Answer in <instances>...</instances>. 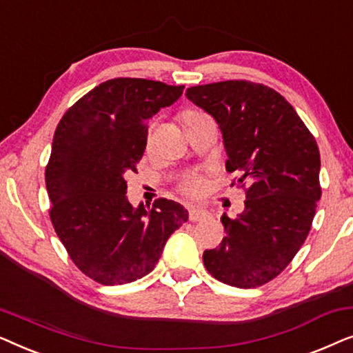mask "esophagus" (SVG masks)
Returning a JSON list of instances; mask_svg holds the SVG:
<instances>
[{
  "mask_svg": "<svg viewBox=\"0 0 353 353\" xmlns=\"http://www.w3.org/2000/svg\"><path fill=\"white\" fill-rule=\"evenodd\" d=\"M209 214H207L205 210H201V209H190V220L191 221H201V220H205Z\"/></svg>",
  "mask_w": 353,
  "mask_h": 353,
  "instance_id": "34e87169",
  "label": "esophagus"
}]
</instances>
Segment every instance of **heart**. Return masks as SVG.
Segmentation results:
<instances>
[{
    "mask_svg": "<svg viewBox=\"0 0 353 353\" xmlns=\"http://www.w3.org/2000/svg\"><path fill=\"white\" fill-rule=\"evenodd\" d=\"M202 117H207V114L202 112V110H196V109L185 110V112L181 114L183 123H188V122H191V120H197ZM204 188H205L204 178L197 176V175L186 176L185 180L180 183L181 192L183 194H186L188 197H199L202 192H204Z\"/></svg>",
    "mask_w": 353,
    "mask_h": 353,
    "instance_id": "1",
    "label": "heart"
}]
</instances>
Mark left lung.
<instances>
[{
  "label": "left lung",
  "instance_id": "left-lung-1",
  "mask_svg": "<svg viewBox=\"0 0 353 353\" xmlns=\"http://www.w3.org/2000/svg\"><path fill=\"white\" fill-rule=\"evenodd\" d=\"M220 125L231 186L245 191L244 212L221 215L226 236L205 250L212 276L250 289L272 281L291 263L310 233L321 197L320 151L296 110L278 91L248 80L186 90Z\"/></svg>",
  "mask_w": 353,
  "mask_h": 353
}]
</instances>
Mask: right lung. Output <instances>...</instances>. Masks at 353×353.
Here are the masks:
<instances>
[{"mask_svg":"<svg viewBox=\"0 0 353 353\" xmlns=\"http://www.w3.org/2000/svg\"><path fill=\"white\" fill-rule=\"evenodd\" d=\"M185 86L144 79H112L88 91L62 115L45 180L50 219L77 265L93 281L115 286L151 273L188 210L159 197L130 204L127 181L137 173L148 122L175 103Z\"/></svg>","mask_w":353,"mask_h":353,"instance_id":"add662e5","label":"right lung"}]
</instances>
